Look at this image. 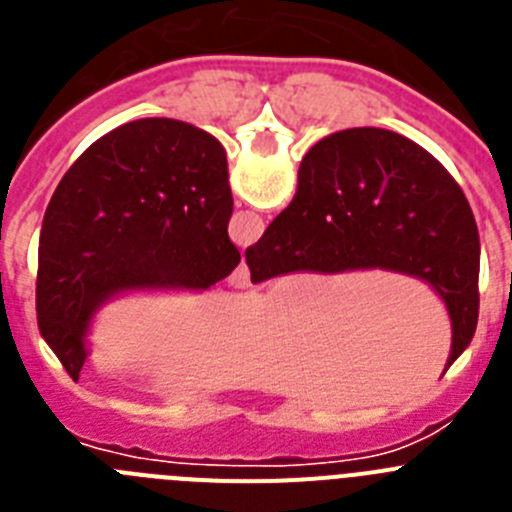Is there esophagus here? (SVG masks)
Here are the masks:
<instances>
[{"mask_svg": "<svg viewBox=\"0 0 512 512\" xmlns=\"http://www.w3.org/2000/svg\"><path fill=\"white\" fill-rule=\"evenodd\" d=\"M228 284H230V287H235V289H246L248 284H251V274H248L246 261H241V264H238V269H235L233 274H230Z\"/></svg>", "mask_w": 512, "mask_h": 512, "instance_id": "1", "label": "esophagus"}]
</instances>
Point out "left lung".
I'll return each mask as SVG.
<instances>
[{"label":"left lung","instance_id":"obj_1","mask_svg":"<svg viewBox=\"0 0 512 512\" xmlns=\"http://www.w3.org/2000/svg\"><path fill=\"white\" fill-rule=\"evenodd\" d=\"M223 143L169 117L94 140L53 192L38 251V325L69 377L99 310L138 292H207L238 266Z\"/></svg>","mask_w":512,"mask_h":512}]
</instances>
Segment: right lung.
Masks as SVG:
<instances>
[{"label":"right lung","instance_id":"obj_1","mask_svg":"<svg viewBox=\"0 0 512 512\" xmlns=\"http://www.w3.org/2000/svg\"><path fill=\"white\" fill-rule=\"evenodd\" d=\"M251 282L289 271H392L425 282L451 320L446 369L479 315V233L454 176L410 138L351 128L318 140L292 205L246 248ZM443 369V372H446Z\"/></svg>","mask_w":512,"mask_h":512}]
</instances>
